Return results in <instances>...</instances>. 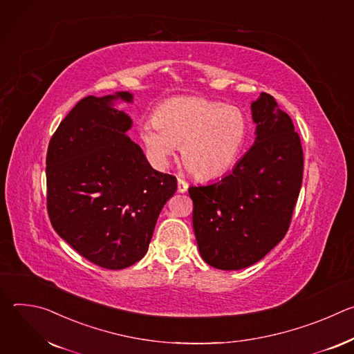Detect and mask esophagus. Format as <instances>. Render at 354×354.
I'll return each mask as SVG.
<instances>
[{"label":"esophagus","mask_w":354,"mask_h":354,"mask_svg":"<svg viewBox=\"0 0 354 354\" xmlns=\"http://www.w3.org/2000/svg\"><path fill=\"white\" fill-rule=\"evenodd\" d=\"M187 189H189L187 182H185L183 179L179 178V179H178V192H179V193H186Z\"/></svg>","instance_id":"obj_1"}]
</instances>
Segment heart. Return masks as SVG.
Returning a JSON list of instances; mask_svg holds the SVG:
<instances>
[{"label": "heart", "instance_id": "b5f03b06", "mask_svg": "<svg viewBox=\"0 0 354 354\" xmlns=\"http://www.w3.org/2000/svg\"><path fill=\"white\" fill-rule=\"evenodd\" d=\"M149 158L165 168L180 145V158L192 175L210 180L225 175L236 162L248 137V120L234 106L198 96L167 99L153 122L140 130Z\"/></svg>", "mask_w": 354, "mask_h": 354}]
</instances>
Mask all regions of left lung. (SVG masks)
<instances>
[{"instance_id":"obj_1","label":"left lung","mask_w":354,"mask_h":354,"mask_svg":"<svg viewBox=\"0 0 354 354\" xmlns=\"http://www.w3.org/2000/svg\"><path fill=\"white\" fill-rule=\"evenodd\" d=\"M250 112L255 142L232 172L189 187L198 252L221 270L252 266L284 238L302 182V147L290 116L266 92Z\"/></svg>"}]
</instances>
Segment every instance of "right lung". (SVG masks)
<instances>
[{
    "label": "right lung",
    "instance_id": "right-lung-1",
    "mask_svg": "<svg viewBox=\"0 0 354 354\" xmlns=\"http://www.w3.org/2000/svg\"><path fill=\"white\" fill-rule=\"evenodd\" d=\"M133 93L89 95L71 109L48 142L47 212L56 232L81 257L111 270L138 262L158 216L178 186L156 171L127 137L131 118L115 108Z\"/></svg>",
    "mask_w": 354,
    "mask_h": 354
}]
</instances>
